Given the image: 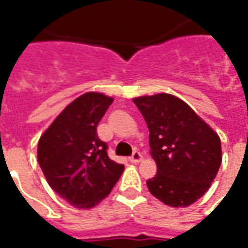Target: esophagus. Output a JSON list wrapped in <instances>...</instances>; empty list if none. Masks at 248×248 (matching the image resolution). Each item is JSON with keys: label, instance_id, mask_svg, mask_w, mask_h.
Here are the masks:
<instances>
[{"label": "esophagus", "instance_id": "esophagus-1", "mask_svg": "<svg viewBox=\"0 0 248 248\" xmlns=\"http://www.w3.org/2000/svg\"><path fill=\"white\" fill-rule=\"evenodd\" d=\"M128 159H130V162H132V163H139L140 161L143 159V157H141V155H140L139 152L135 151L134 153H132V155Z\"/></svg>", "mask_w": 248, "mask_h": 248}]
</instances>
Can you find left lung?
<instances>
[{"mask_svg":"<svg viewBox=\"0 0 248 248\" xmlns=\"http://www.w3.org/2000/svg\"><path fill=\"white\" fill-rule=\"evenodd\" d=\"M149 128L157 173L147 181L170 207H188L211 186L221 165L219 135L185 101L171 93L134 97Z\"/></svg>","mask_w":248,"mask_h":248,"instance_id":"obj_1","label":"left lung"}]
</instances>
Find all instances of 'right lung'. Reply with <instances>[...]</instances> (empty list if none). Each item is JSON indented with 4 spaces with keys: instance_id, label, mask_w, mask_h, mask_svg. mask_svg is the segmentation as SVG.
I'll return each instance as SVG.
<instances>
[{
    "instance_id": "add662e5",
    "label": "right lung",
    "mask_w": 248,
    "mask_h": 248,
    "mask_svg": "<svg viewBox=\"0 0 248 248\" xmlns=\"http://www.w3.org/2000/svg\"><path fill=\"white\" fill-rule=\"evenodd\" d=\"M113 97L86 93L68 104L41 135L37 159L48 185L77 208L95 207L108 196L124 166L108 157L97 124Z\"/></svg>"
}]
</instances>
